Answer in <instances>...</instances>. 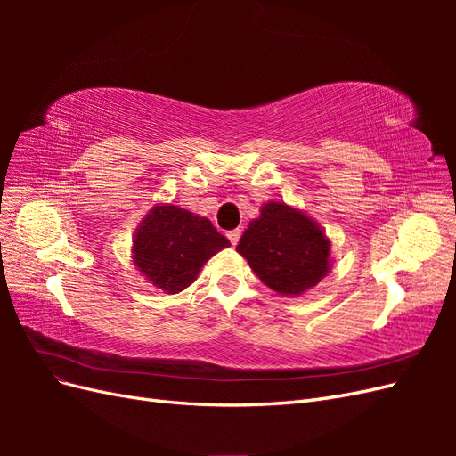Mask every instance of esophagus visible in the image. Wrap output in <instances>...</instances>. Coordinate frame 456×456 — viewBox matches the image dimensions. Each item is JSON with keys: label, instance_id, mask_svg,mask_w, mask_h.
Here are the masks:
<instances>
[{"label": "esophagus", "instance_id": "obj_1", "mask_svg": "<svg viewBox=\"0 0 456 456\" xmlns=\"http://www.w3.org/2000/svg\"><path fill=\"white\" fill-rule=\"evenodd\" d=\"M226 236H228V240H230L232 245H238V241H240V238H241V230H240V228L230 230V232L226 233Z\"/></svg>", "mask_w": 456, "mask_h": 456}]
</instances>
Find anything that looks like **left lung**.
Returning a JSON list of instances; mask_svg holds the SVG:
<instances>
[{
	"label": "left lung",
	"instance_id": "8db88e82",
	"mask_svg": "<svg viewBox=\"0 0 456 456\" xmlns=\"http://www.w3.org/2000/svg\"><path fill=\"white\" fill-rule=\"evenodd\" d=\"M236 251L280 295H302L329 270V241L315 223L283 203H266Z\"/></svg>",
	"mask_w": 456,
	"mask_h": 456
}]
</instances>
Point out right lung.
Masks as SVG:
<instances>
[{
    "label": "right lung",
    "mask_w": 456,
    "mask_h": 456,
    "mask_svg": "<svg viewBox=\"0 0 456 456\" xmlns=\"http://www.w3.org/2000/svg\"><path fill=\"white\" fill-rule=\"evenodd\" d=\"M230 241L207 218L175 205L154 207L133 241L134 265L165 293H181Z\"/></svg>",
    "instance_id": "1"
}]
</instances>
